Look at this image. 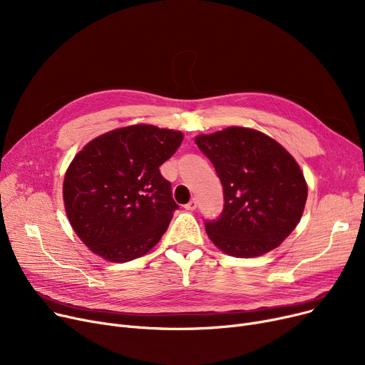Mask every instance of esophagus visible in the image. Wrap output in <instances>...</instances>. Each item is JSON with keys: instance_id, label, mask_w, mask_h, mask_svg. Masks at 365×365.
Here are the masks:
<instances>
[{"instance_id": "1", "label": "esophagus", "mask_w": 365, "mask_h": 365, "mask_svg": "<svg viewBox=\"0 0 365 365\" xmlns=\"http://www.w3.org/2000/svg\"><path fill=\"white\" fill-rule=\"evenodd\" d=\"M197 205H198V202H197V200L194 198V200H190V201L185 205V208L189 210V212H194V210L197 208Z\"/></svg>"}]
</instances>
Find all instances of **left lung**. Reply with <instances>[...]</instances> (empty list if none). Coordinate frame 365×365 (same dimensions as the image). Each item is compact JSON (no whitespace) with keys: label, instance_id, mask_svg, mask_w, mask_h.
<instances>
[{"label":"left lung","instance_id":"obj_1","mask_svg":"<svg viewBox=\"0 0 365 365\" xmlns=\"http://www.w3.org/2000/svg\"><path fill=\"white\" fill-rule=\"evenodd\" d=\"M195 143L223 186L225 208L220 219L205 223L208 238L234 257L277 248L294 231L308 198L292 153L267 134L238 125L198 134Z\"/></svg>","mask_w":365,"mask_h":365}]
</instances>
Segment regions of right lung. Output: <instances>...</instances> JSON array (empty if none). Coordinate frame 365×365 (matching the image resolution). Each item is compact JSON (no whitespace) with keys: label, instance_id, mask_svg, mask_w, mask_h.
Segmentation results:
<instances>
[{"label":"right lung","instance_id":"right-lung-1","mask_svg":"<svg viewBox=\"0 0 365 365\" xmlns=\"http://www.w3.org/2000/svg\"><path fill=\"white\" fill-rule=\"evenodd\" d=\"M182 140L179 130L133 124L101 134L76 153L65 173L63 204L90 252L124 263L158 244L178 210L160 165Z\"/></svg>","mask_w":365,"mask_h":365}]
</instances>
